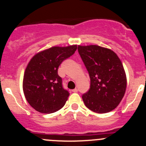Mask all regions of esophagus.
<instances>
[{
    "mask_svg": "<svg viewBox=\"0 0 146 146\" xmlns=\"http://www.w3.org/2000/svg\"><path fill=\"white\" fill-rule=\"evenodd\" d=\"M72 92H78V90L77 88H75V89H73V90H72Z\"/></svg>",
    "mask_w": 146,
    "mask_h": 146,
    "instance_id": "esophagus-1",
    "label": "esophagus"
}]
</instances>
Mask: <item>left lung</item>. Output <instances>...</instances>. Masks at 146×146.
Here are the masks:
<instances>
[{"instance_id":"left-lung-1","label":"left lung","mask_w":146,"mask_h":146,"mask_svg":"<svg viewBox=\"0 0 146 146\" xmlns=\"http://www.w3.org/2000/svg\"><path fill=\"white\" fill-rule=\"evenodd\" d=\"M78 53L89 73L90 87L82 96L85 105L104 114L116 108L126 88L123 65L111 50L97 45L78 46Z\"/></svg>"}]
</instances>
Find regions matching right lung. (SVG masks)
Masks as SVG:
<instances>
[{"label":"right lung","instance_id":"1","mask_svg":"<svg viewBox=\"0 0 146 146\" xmlns=\"http://www.w3.org/2000/svg\"><path fill=\"white\" fill-rule=\"evenodd\" d=\"M77 46H54L36 54L26 68L23 91L29 104L41 113L51 114L62 108L69 96L63 87L58 69L71 56Z\"/></svg>","mask_w":146,"mask_h":146}]
</instances>
